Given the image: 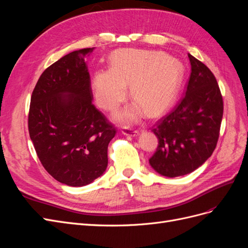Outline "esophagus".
Listing matches in <instances>:
<instances>
[{"instance_id":"34e87169","label":"esophagus","mask_w":248,"mask_h":248,"mask_svg":"<svg viewBox=\"0 0 248 248\" xmlns=\"http://www.w3.org/2000/svg\"><path fill=\"white\" fill-rule=\"evenodd\" d=\"M122 133L125 134V136L136 137V136H138V134H139V130L133 129V128H129V127H123Z\"/></svg>"}]
</instances>
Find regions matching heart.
<instances>
[{"instance_id": "1", "label": "heart", "mask_w": 248, "mask_h": 248, "mask_svg": "<svg viewBox=\"0 0 248 248\" xmlns=\"http://www.w3.org/2000/svg\"><path fill=\"white\" fill-rule=\"evenodd\" d=\"M182 78V68L175 60L159 51L124 49L111 58L110 70H98L93 78L97 103L114 110L127 97V88L138 103L116 115L121 122L136 121L146 110L156 116L174 99Z\"/></svg>"}]
</instances>
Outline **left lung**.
<instances>
[{"label":"left lung","mask_w":248,"mask_h":248,"mask_svg":"<svg viewBox=\"0 0 248 248\" xmlns=\"http://www.w3.org/2000/svg\"><path fill=\"white\" fill-rule=\"evenodd\" d=\"M191 72L185 93L152 127L158 146L149 159L160 175L184 176L201 167L216 148L223 115L220 89L212 71L188 54Z\"/></svg>","instance_id":"obj_1"}]
</instances>
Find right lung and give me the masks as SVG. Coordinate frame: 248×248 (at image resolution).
Masks as SVG:
<instances>
[{
    "instance_id": "obj_1",
    "label": "right lung",
    "mask_w": 248,
    "mask_h": 248,
    "mask_svg": "<svg viewBox=\"0 0 248 248\" xmlns=\"http://www.w3.org/2000/svg\"><path fill=\"white\" fill-rule=\"evenodd\" d=\"M93 47L64 56L44 70L33 90L28 127L48 174L69 186H84L108 167L116 127L92 103L85 59Z\"/></svg>"
}]
</instances>
